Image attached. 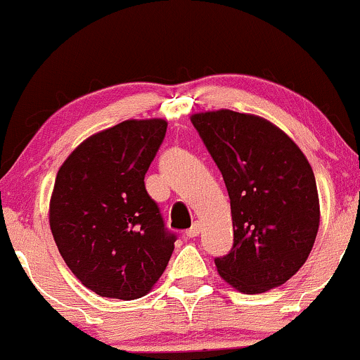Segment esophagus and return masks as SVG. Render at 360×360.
Masks as SVG:
<instances>
[{"label": "esophagus", "mask_w": 360, "mask_h": 360, "mask_svg": "<svg viewBox=\"0 0 360 360\" xmlns=\"http://www.w3.org/2000/svg\"><path fill=\"white\" fill-rule=\"evenodd\" d=\"M199 232H201V225H199L198 221H195V224H192V227L188 229V231H185V236H187L188 239H191V237H198Z\"/></svg>", "instance_id": "esophagus-1"}]
</instances>
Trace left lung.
<instances>
[{"instance_id":"left-lung-1","label":"left lung","mask_w":360,"mask_h":360,"mask_svg":"<svg viewBox=\"0 0 360 360\" xmlns=\"http://www.w3.org/2000/svg\"><path fill=\"white\" fill-rule=\"evenodd\" d=\"M231 198L234 246L214 258L225 283L258 295L291 279L312 251L321 207L312 166L276 124L231 109L192 114Z\"/></svg>"}]
</instances>
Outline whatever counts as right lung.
<instances>
[{
  "instance_id": "obj_1",
  "label": "right lung",
  "mask_w": 360,
  "mask_h": 360,
  "mask_svg": "<svg viewBox=\"0 0 360 360\" xmlns=\"http://www.w3.org/2000/svg\"><path fill=\"white\" fill-rule=\"evenodd\" d=\"M166 126L153 117L102 129L69 154L55 179L48 211L55 244L81 284L105 298L146 296L175 250L143 184Z\"/></svg>"
}]
</instances>
